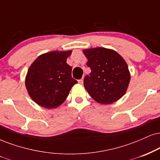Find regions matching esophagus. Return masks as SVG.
<instances>
[{"mask_svg": "<svg viewBox=\"0 0 160 160\" xmlns=\"http://www.w3.org/2000/svg\"><path fill=\"white\" fill-rule=\"evenodd\" d=\"M78 83H79L80 84H83V78H82V79L78 80Z\"/></svg>", "mask_w": 160, "mask_h": 160, "instance_id": "esophagus-1", "label": "esophagus"}]
</instances>
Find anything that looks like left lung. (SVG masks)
Returning a JSON list of instances; mask_svg holds the SVG:
<instances>
[{
  "label": "left lung",
  "mask_w": 160,
  "mask_h": 160,
  "mask_svg": "<svg viewBox=\"0 0 160 160\" xmlns=\"http://www.w3.org/2000/svg\"><path fill=\"white\" fill-rule=\"evenodd\" d=\"M83 53L91 70L84 79L89 95L102 104L118 101L125 94L131 80L125 59L115 50L104 47L85 49Z\"/></svg>",
  "instance_id": "1"
}]
</instances>
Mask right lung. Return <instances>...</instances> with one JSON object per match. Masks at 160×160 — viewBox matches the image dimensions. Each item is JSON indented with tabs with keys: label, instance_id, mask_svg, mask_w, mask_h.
Wrapping results in <instances>:
<instances>
[{
	"label": "right lung",
	"instance_id": "1",
	"mask_svg": "<svg viewBox=\"0 0 160 160\" xmlns=\"http://www.w3.org/2000/svg\"><path fill=\"white\" fill-rule=\"evenodd\" d=\"M72 50L51 51L39 56L30 65L25 78L29 96L41 107L60 106L71 88L78 83L72 78V68L67 59Z\"/></svg>",
	"mask_w": 160,
	"mask_h": 160
}]
</instances>
